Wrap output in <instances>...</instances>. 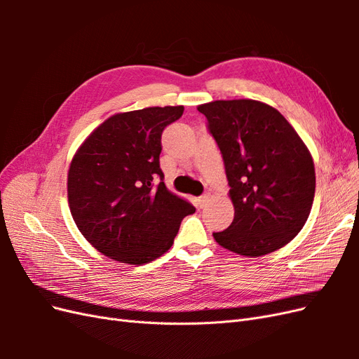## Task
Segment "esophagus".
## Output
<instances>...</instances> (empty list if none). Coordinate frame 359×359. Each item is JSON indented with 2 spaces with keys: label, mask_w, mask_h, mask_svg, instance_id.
I'll use <instances>...</instances> for the list:
<instances>
[{
  "label": "esophagus",
  "mask_w": 359,
  "mask_h": 359,
  "mask_svg": "<svg viewBox=\"0 0 359 359\" xmlns=\"http://www.w3.org/2000/svg\"><path fill=\"white\" fill-rule=\"evenodd\" d=\"M198 202H199L201 208H203V206L210 202V196H208V194H202V196L198 199Z\"/></svg>",
  "instance_id": "obj_1"
}]
</instances>
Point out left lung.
Returning <instances> with one entry per match:
<instances>
[{"mask_svg":"<svg viewBox=\"0 0 359 359\" xmlns=\"http://www.w3.org/2000/svg\"><path fill=\"white\" fill-rule=\"evenodd\" d=\"M208 119L229 181L235 215L222 247L259 257L286 245L306 224L316 189L311 154L287 119L266 103L215 100L198 106Z\"/></svg>","mask_w":359,"mask_h":359,"instance_id":"left-lung-1","label":"left lung"}]
</instances>
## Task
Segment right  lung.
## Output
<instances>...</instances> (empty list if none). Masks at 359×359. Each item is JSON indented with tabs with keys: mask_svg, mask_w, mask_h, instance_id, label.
Segmentation results:
<instances>
[{
	"mask_svg": "<svg viewBox=\"0 0 359 359\" xmlns=\"http://www.w3.org/2000/svg\"><path fill=\"white\" fill-rule=\"evenodd\" d=\"M182 112L184 106H156L115 114L76 151L67 177L70 212L104 256L148 264L168 252L181 220L196 211L166 189L160 169L161 133Z\"/></svg>",
	"mask_w": 359,
	"mask_h": 359,
	"instance_id": "1",
	"label": "right lung"
}]
</instances>
